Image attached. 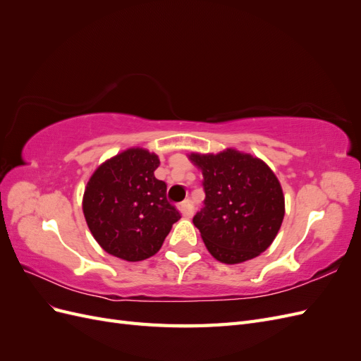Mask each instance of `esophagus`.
Returning a JSON list of instances; mask_svg holds the SVG:
<instances>
[{
    "label": "esophagus",
    "mask_w": 361,
    "mask_h": 361,
    "mask_svg": "<svg viewBox=\"0 0 361 361\" xmlns=\"http://www.w3.org/2000/svg\"><path fill=\"white\" fill-rule=\"evenodd\" d=\"M178 209H179V212L182 214V216L190 218V216L192 215V212H194V206H192L191 200H185V202H182V203L178 204Z\"/></svg>",
    "instance_id": "obj_1"
}]
</instances>
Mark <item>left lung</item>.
Returning <instances> with one entry per match:
<instances>
[{
	"label": "left lung",
	"mask_w": 361,
	"mask_h": 361,
	"mask_svg": "<svg viewBox=\"0 0 361 361\" xmlns=\"http://www.w3.org/2000/svg\"><path fill=\"white\" fill-rule=\"evenodd\" d=\"M202 170L204 207L192 218L207 251L221 264L257 257L274 241L285 216L281 185L267 164L236 149L192 154Z\"/></svg>",
	"instance_id": "8db88e82"
}]
</instances>
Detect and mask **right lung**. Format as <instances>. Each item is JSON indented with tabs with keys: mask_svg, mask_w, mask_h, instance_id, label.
Masks as SVG:
<instances>
[{
	"mask_svg": "<svg viewBox=\"0 0 361 361\" xmlns=\"http://www.w3.org/2000/svg\"><path fill=\"white\" fill-rule=\"evenodd\" d=\"M159 158L130 147L106 159L90 176L82 212L96 243L108 255L140 262L157 255L180 214L167 200V185L155 178Z\"/></svg>",
	"mask_w": 361,
	"mask_h": 361,
	"instance_id": "obj_1",
	"label": "right lung"
}]
</instances>
